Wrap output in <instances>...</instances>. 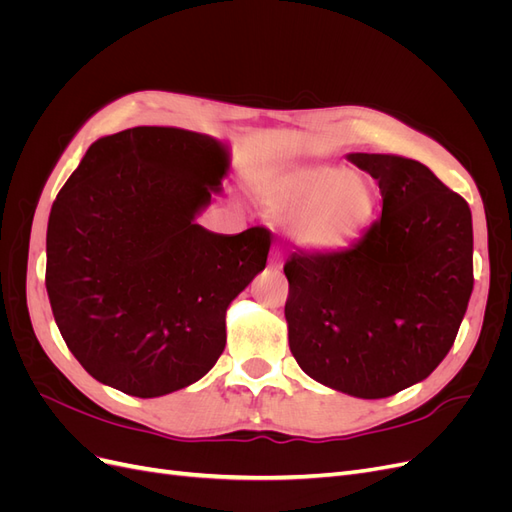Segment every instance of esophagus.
I'll list each match as a JSON object with an SVG mask.
<instances>
[{"label":"esophagus","mask_w":512,"mask_h":512,"mask_svg":"<svg viewBox=\"0 0 512 512\" xmlns=\"http://www.w3.org/2000/svg\"><path fill=\"white\" fill-rule=\"evenodd\" d=\"M269 265H271V269H282V265H284V254L280 252V250H275L273 254H271V260H269Z\"/></svg>","instance_id":"esophagus-1"}]
</instances>
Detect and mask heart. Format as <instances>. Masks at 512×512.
I'll return each instance as SVG.
<instances>
[{"label": "heart", "instance_id": "b5f03b06", "mask_svg": "<svg viewBox=\"0 0 512 512\" xmlns=\"http://www.w3.org/2000/svg\"><path fill=\"white\" fill-rule=\"evenodd\" d=\"M260 194L280 213H297L292 237L309 250H342L361 235L376 207L371 183L342 166L314 164L286 170L260 185Z\"/></svg>", "mask_w": 512, "mask_h": 512}]
</instances>
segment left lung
<instances>
[{"mask_svg": "<svg viewBox=\"0 0 512 512\" xmlns=\"http://www.w3.org/2000/svg\"><path fill=\"white\" fill-rule=\"evenodd\" d=\"M382 215L346 250L286 260L288 344L307 376L361 399L425 380L451 350L474 286L466 200L410 158L350 153Z\"/></svg>", "mask_w": 512, "mask_h": 512, "instance_id": "1", "label": "left lung"}]
</instances>
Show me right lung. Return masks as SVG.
I'll return each instance as SVG.
<instances>
[{
    "label": "right lung",
    "mask_w": 512,
    "mask_h": 512,
    "mask_svg": "<svg viewBox=\"0 0 512 512\" xmlns=\"http://www.w3.org/2000/svg\"><path fill=\"white\" fill-rule=\"evenodd\" d=\"M228 170L211 136L141 126L91 145L51 207L46 292L89 376L132 397L203 378L226 346L230 301L267 267L262 226L194 224Z\"/></svg>",
    "instance_id": "1"
}]
</instances>
